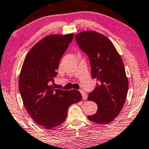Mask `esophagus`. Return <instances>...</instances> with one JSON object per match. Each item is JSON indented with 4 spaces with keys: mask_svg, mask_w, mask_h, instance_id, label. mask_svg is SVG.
<instances>
[{
    "mask_svg": "<svg viewBox=\"0 0 149 149\" xmlns=\"http://www.w3.org/2000/svg\"><path fill=\"white\" fill-rule=\"evenodd\" d=\"M79 92H80L81 95V96H82V99L83 100H86L87 97H88L86 93L85 92H84L83 91H81H81H79Z\"/></svg>",
    "mask_w": 149,
    "mask_h": 149,
    "instance_id": "34e87169",
    "label": "esophagus"
}]
</instances>
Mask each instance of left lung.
<instances>
[{
  "label": "left lung",
  "instance_id": "left-lung-1",
  "mask_svg": "<svg viewBox=\"0 0 149 149\" xmlns=\"http://www.w3.org/2000/svg\"><path fill=\"white\" fill-rule=\"evenodd\" d=\"M75 39L89 58L92 77L98 81L88 98L97 104L98 110L88 119L100 124L111 123L121 111L128 91L123 61L111 41L101 33L86 31Z\"/></svg>",
  "mask_w": 149,
  "mask_h": 149
}]
</instances>
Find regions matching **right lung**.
Wrapping results in <instances>:
<instances>
[{
    "label": "right lung",
    "instance_id": "obj_1",
    "mask_svg": "<svg viewBox=\"0 0 149 149\" xmlns=\"http://www.w3.org/2000/svg\"><path fill=\"white\" fill-rule=\"evenodd\" d=\"M73 38V33L48 36L30 49L23 63L19 79L20 95L27 111L43 128L51 129L63 123L69 107L81 99L77 90L56 89L53 83L61 58Z\"/></svg>",
    "mask_w": 149,
    "mask_h": 149
}]
</instances>
